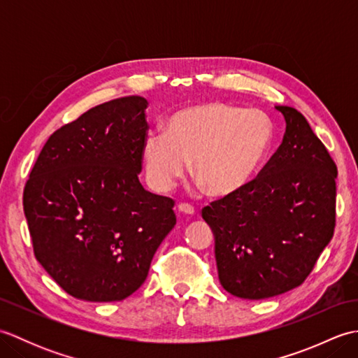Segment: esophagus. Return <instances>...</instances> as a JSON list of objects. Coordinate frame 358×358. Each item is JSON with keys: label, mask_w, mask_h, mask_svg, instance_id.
<instances>
[{"label": "esophagus", "mask_w": 358, "mask_h": 358, "mask_svg": "<svg viewBox=\"0 0 358 358\" xmlns=\"http://www.w3.org/2000/svg\"><path fill=\"white\" fill-rule=\"evenodd\" d=\"M178 212H181V214H186V215H192L195 209H194V206H191V204L181 203V204H178Z\"/></svg>", "instance_id": "1"}]
</instances>
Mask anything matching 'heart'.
<instances>
[{"label": "heart", "instance_id": "heart-1", "mask_svg": "<svg viewBox=\"0 0 358 358\" xmlns=\"http://www.w3.org/2000/svg\"><path fill=\"white\" fill-rule=\"evenodd\" d=\"M275 126L260 110L224 103H200L172 113L167 131L144 138L148 178L159 191L171 189L192 162V175L212 196L245 187L268 158Z\"/></svg>", "mask_w": 358, "mask_h": 358}]
</instances>
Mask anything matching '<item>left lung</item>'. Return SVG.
Returning <instances> with one entry per match:
<instances>
[{
  "label": "left lung",
  "instance_id": "1",
  "mask_svg": "<svg viewBox=\"0 0 358 358\" xmlns=\"http://www.w3.org/2000/svg\"><path fill=\"white\" fill-rule=\"evenodd\" d=\"M286 132L257 177L203 208L214 232L220 283L262 300L300 286L336 227L337 166L306 118L289 106Z\"/></svg>",
  "mask_w": 358,
  "mask_h": 358
}]
</instances>
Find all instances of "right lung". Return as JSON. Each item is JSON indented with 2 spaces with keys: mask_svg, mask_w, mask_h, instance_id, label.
I'll return each mask as SVG.
<instances>
[{
  "mask_svg": "<svg viewBox=\"0 0 358 358\" xmlns=\"http://www.w3.org/2000/svg\"><path fill=\"white\" fill-rule=\"evenodd\" d=\"M146 108L143 96L117 98L59 127L24 186L36 260L75 299L120 301L134 294L177 223L173 200L138 180Z\"/></svg>",
  "mask_w": 358,
  "mask_h": 358,
  "instance_id": "add662e5",
  "label": "right lung"
}]
</instances>
